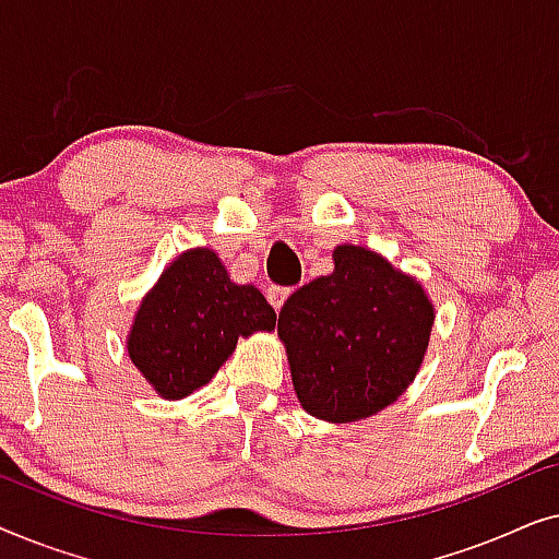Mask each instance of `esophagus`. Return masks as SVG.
<instances>
[{
	"label": "esophagus",
	"instance_id": "esophagus-1",
	"mask_svg": "<svg viewBox=\"0 0 559 559\" xmlns=\"http://www.w3.org/2000/svg\"><path fill=\"white\" fill-rule=\"evenodd\" d=\"M289 293H293V289L289 287H277V285H272L270 289H266V300H270V305L274 310H280L282 305H285V300L289 297Z\"/></svg>",
	"mask_w": 559,
	"mask_h": 559
}]
</instances>
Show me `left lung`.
Masks as SVG:
<instances>
[{"label":"left lung","instance_id":"1","mask_svg":"<svg viewBox=\"0 0 559 559\" xmlns=\"http://www.w3.org/2000/svg\"><path fill=\"white\" fill-rule=\"evenodd\" d=\"M333 259V274L282 305L277 331L302 407L328 423H356L415 379L435 312L423 287L384 257L338 247Z\"/></svg>","mask_w":559,"mask_h":559}]
</instances>
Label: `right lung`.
<instances>
[{
	"mask_svg": "<svg viewBox=\"0 0 559 559\" xmlns=\"http://www.w3.org/2000/svg\"><path fill=\"white\" fill-rule=\"evenodd\" d=\"M272 305L254 285H236L211 249H190L163 272L136 310L129 356L165 400L209 384L239 335L272 331Z\"/></svg>",
	"mask_w": 559,
	"mask_h": 559,
	"instance_id": "add662e5",
	"label": "right lung"
}]
</instances>
